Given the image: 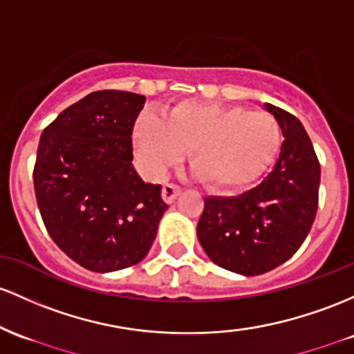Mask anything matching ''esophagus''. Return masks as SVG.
<instances>
[{
  "instance_id": "1",
  "label": "esophagus",
  "mask_w": 354,
  "mask_h": 354,
  "mask_svg": "<svg viewBox=\"0 0 354 354\" xmlns=\"http://www.w3.org/2000/svg\"><path fill=\"white\" fill-rule=\"evenodd\" d=\"M181 193V188L178 185L174 183H165L162 185V200L166 201V203H171V201H174V198Z\"/></svg>"
}]
</instances>
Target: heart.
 <instances>
[{
    "label": "heart",
    "instance_id": "1",
    "mask_svg": "<svg viewBox=\"0 0 354 354\" xmlns=\"http://www.w3.org/2000/svg\"><path fill=\"white\" fill-rule=\"evenodd\" d=\"M139 154L153 171L176 165L189 151L198 180L215 192H234L255 181L281 149L275 118L242 106L176 104L166 120L142 114L134 127Z\"/></svg>",
    "mask_w": 354,
    "mask_h": 354
}]
</instances>
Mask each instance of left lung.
<instances>
[{"label": "left lung", "mask_w": 354, "mask_h": 354, "mask_svg": "<svg viewBox=\"0 0 354 354\" xmlns=\"http://www.w3.org/2000/svg\"><path fill=\"white\" fill-rule=\"evenodd\" d=\"M284 134L277 165L262 183L234 198H205L196 234L218 267L266 274L292 257L308 236L319 201L321 166L301 120L266 104Z\"/></svg>", "instance_id": "1"}]
</instances>
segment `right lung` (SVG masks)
I'll use <instances>...</instances> for the list:
<instances>
[{
    "label": "right lung",
    "mask_w": 354,
    "mask_h": 354,
    "mask_svg": "<svg viewBox=\"0 0 354 354\" xmlns=\"http://www.w3.org/2000/svg\"><path fill=\"white\" fill-rule=\"evenodd\" d=\"M145 102L134 92H92L41 133L33 168L41 220L53 242L92 272L141 262L168 208L161 185L145 183L131 162Z\"/></svg>",
    "instance_id": "1"
}]
</instances>
